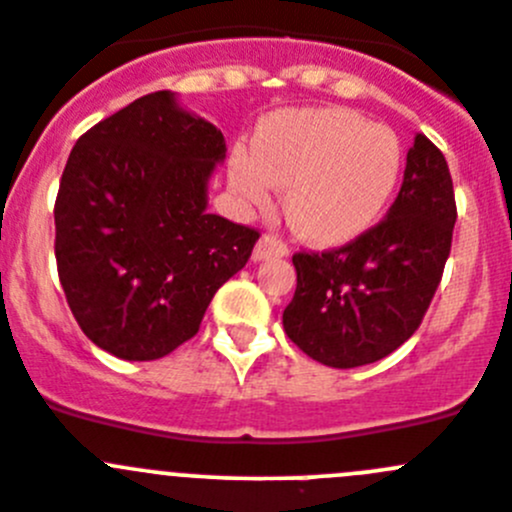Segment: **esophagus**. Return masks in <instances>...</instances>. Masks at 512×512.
<instances>
[{"label":"esophagus","instance_id":"esophagus-1","mask_svg":"<svg viewBox=\"0 0 512 512\" xmlns=\"http://www.w3.org/2000/svg\"><path fill=\"white\" fill-rule=\"evenodd\" d=\"M289 246L276 236H261L256 248H253V261H266V259H281L287 256Z\"/></svg>","mask_w":512,"mask_h":512}]
</instances>
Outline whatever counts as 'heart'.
I'll return each mask as SVG.
<instances>
[{
  "mask_svg": "<svg viewBox=\"0 0 512 512\" xmlns=\"http://www.w3.org/2000/svg\"><path fill=\"white\" fill-rule=\"evenodd\" d=\"M403 149L388 126L348 109H289L271 116L248 149H233L238 200L266 210L287 187V220L302 241L342 246L363 236L391 203Z\"/></svg>",
  "mask_w": 512,
  "mask_h": 512,
  "instance_id": "1",
  "label": "heart"
}]
</instances>
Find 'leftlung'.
<instances>
[{
  "instance_id": "1",
  "label": "left lung",
  "mask_w": 512,
  "mask_h": 512,
  "mask_svg": "<svg viewBox=\"0 0 512 512\" xmlns=\"http://www.w3.org/2000/svg\"><path fill=\"white\" fill-rule=\"evenodd\" d=\"M454 220L447 159L416 134L398 198L381 223L340 248L292 256L297 292L284 309L289 340L330 368H358L401 348L442 281Z\"/></svg>"
}]
</instances>
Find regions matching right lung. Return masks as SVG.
Instances as JSON below:
<instances>
[{
    "label": "right lung",
    "instance_id": "obj_1",
    "mask_svg": "<svg viewBox=\"0 0 512 512\" xmlns=\"http://www.w3.org/2000/svg\"><path fill=\"white\" fill-rule=\"evenodd\" d=\"M225 159L210 121L157 91L75 142L55 200V261L75 322L121 360H157L198 335L213 294L259 231L208 213Z\"/></svg>",
    "mask_w": 512,
    "mask_h": 512
}]
</instances>
